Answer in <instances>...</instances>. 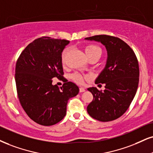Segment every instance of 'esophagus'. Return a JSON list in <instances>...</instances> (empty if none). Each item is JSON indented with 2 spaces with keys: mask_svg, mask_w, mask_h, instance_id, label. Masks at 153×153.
<instances>
[{
  "mask_svg": "<svg viewBox=\"0 0 153 153\" xmlns=\"http://www.w3.org/2000/svg\"><path fill=\"white\" fill-rule=\"evenodd\" d=\"M79 91L80 92H84L85 91V88L84 87H79Z\"/></svg>",
  "mask_w": 153,
  "mask_h": 153,
  "instance_id": "34e87169",
  "label": "esophagus"
}]
</instances>
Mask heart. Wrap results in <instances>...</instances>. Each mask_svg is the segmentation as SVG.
Wrapping results in <instances>:
<instances>
[{"label": "heart", "instance_id": "obj_1", "mask_svg": "<svg viewBox=\"0 0 153 153\" xmlns=\"http://www.w3.org/2000/svg\"><path fill=\"white\" fill-rule=\"evenodd\" d=\"M69 52V48H66L64 49L62 51L61 54V60L62 64H65L66 59H67V56ZM84 52H85L86 56H87L88 59H91L93 57H98L99 58L101 54V50L97 45H86L85 49H84ZM71 79L74 81L75 82L78 83V84H82L84 82V78H87V76H83L80 74L75 73L73 74L71 76Z\"/></svg>", "mask_w": 153, "mask_h": 153}]
</instances>
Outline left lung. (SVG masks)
Segmentation results:
<instances>
[{"mask_svg": "<svg viewBox=\"0 0 153 153\" xmlns=\"http://www.w3.org/2000/svg\"><path fill=\"white\" fill-rule=\"evenodd\" d=\"M104 45L107 60L95 84H105L104 91L88 88L94 99L87 112L94 119L111 121L127 111L136 94L139 82V65L133 50L118 37L101 35L85 38Z\"/></svg>", "mask_w": 153, "mask_h": 153, "instance_id": "8db88e82", "label": "left lung"}]
</instances>
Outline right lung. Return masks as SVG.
<instances>
[{"mask_svg": "<svg viewBox=\"0 0 153 153\" xmlns=\"http://www.w3.org/2000/svg\"><path fill=\"white\" fill-rule=\"evenodd\" d=\"M69 43L66 39L42 37L22 51L16 66V84L19 101L32 120L39 125L57 123L67 114L69 99L79 89L74 83L66 82L61 87L52 79L63 78L61 54Z\"/></svg>", "mask_w": 153, "mask_h": 153, "instance_id": "add662e5", "label": "right lung"}]
</instances>
